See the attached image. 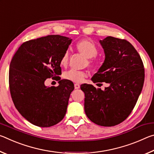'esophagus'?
Segmentation results:
<instances>
[{
    "instance_id": "1",
    "label": "esophagus",
    "mask_w": 154,
    "mask_h": 154,
    "mask_svg": "<svg viewBox=\"0 0 154 154\" xmlns=\"http://www.w3.org/2000/svg\"><path fill=\"white\" fill-rule=\"evenodd\" d=\"M74 86H75V89H79V88H80V85H79V84H78V83H75V84L74 85Z\"/></svg>"
}]
</instances>
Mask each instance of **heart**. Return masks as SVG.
<instances>
[{"mask_svg": "<svg viewBox=\"0 0 154 154\" xmlns=\"http://www.w3.org/2000/svg\"><path fill=\"white\" fill-rule=\"evenodd\" d=\"M76 49L79 53L85 58H88V65L90 66H94L92 61L90 58L95 57L98 54V48L92 41L89 39H82L76 44ZM69 51L64 52L60 60V64L62 66L66 67L69 64ZM87 76V73L83 71H77L75 70H69L66 71L63 75L65 79L71 81L72 82L80 83L83 82L84 78Z\"/></svg>", "mask_w": 154, "mask_h": 154, "instance_id": "b5f03b06", "label": "heart"}]
</instances>
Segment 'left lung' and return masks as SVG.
<instances>
[{"label": "left lung", "instance_id": "left-lung-1", "mask_svg": "<svg viewBox=\"0 0 154 154\" xmlns=\"http://www.w3.org/2000/svg\"><path fill=\"white\" fill-rule=\"evenodd\" d=\"M105 58L94 83H108L102 90L92 85H81L85 94L84 109L88 118L102 126H114L124 121L133 110L142 91L144 66L139 53L125 39L107 36L100 40Z\"/></svg>", "mask_w": 154, "mask_h": 154}]
</instances>
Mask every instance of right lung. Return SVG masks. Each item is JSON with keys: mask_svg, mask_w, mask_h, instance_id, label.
<instances>
[{"mask_svg": "<svg viewBox=\"0 0 154 154\" xmlns=\"http://www.w3.org/2000/svg\"><path fill=\"white\" fill-rule=\"evenodd\" d=\"M72 39L48 35L24 42L10 63V93L19 113L35 126L50 127L59 123L66 113L74 84L59 78L58 87H48L45 81L61 75L60 60Z\"/></svg>", "mask_w": 154, "mask_h": 154, "instance_id": "obj_1", "label": "right lung"}]
</instances>
